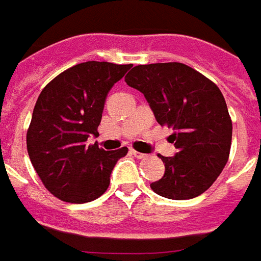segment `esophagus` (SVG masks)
Returning a JSON list of instances; mask_svg holds the SVG:
<instances>
[{
  "label": "esophagus",
  "mask_w": 261,
  "mask_h": 261,
  "mask_svg": "<svg viewBox=\"0 0 261 261\" xmlns=\"http://www.w3.org/2000/svg\"><path fill=\"white\" fill-rule=\"evenodd\" d=\"M130 153H132L136 159H146V157H147V154L140 153V151H138V150H135V149L130 150Z\"/></svg>",
  "instance_id": "obj_1"
}]
</instances>
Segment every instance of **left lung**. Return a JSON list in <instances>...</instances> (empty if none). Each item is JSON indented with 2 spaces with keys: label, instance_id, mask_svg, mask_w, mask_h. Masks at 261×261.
<instances>
[{
  "label": "left lung",
  "instance_id": "8db88e82",
  "mask_svg": "<svg viewBox=\"0 0 261 261\" xmlns=\"http://www.w3.org/2000/svg\"><path fill=\"white\" fill-rule=\"evenodd\" d=\"M142 91L161 126L174 129L178 149L164 161L165 174L150 188L172 200H188L210 188L229 159L232 121L214 82L180 62L138 65L125 76Z\"/></svg>",
  "mask_w": 261,
  "mask_h": 261
}]
</instances>
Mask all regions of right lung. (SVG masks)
<instances>
[{
	"label": "right lung",
	"instance_id": "1",
	"mask_svg": "<svg viewBox=\"0 0 261 261\" xmlns=\"http://www.w3.org/2000/svg\"><path fill=\"white\" fill-rule=\"evenodd\" d=\"M129 65L87 61L61 72L41 90L26 144L30 161L51 195L68 203L96 200L128 147L106 151L87 143L98 135L108 91Z\"/></svg>",
	"mask_w": 261,
	"mask_h": 261
}]
</instances>
